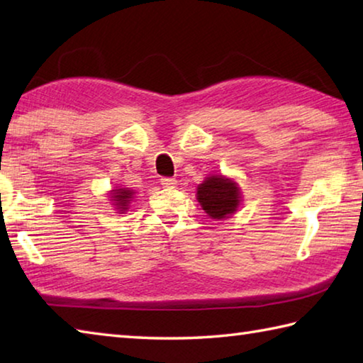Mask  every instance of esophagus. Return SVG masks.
Wrapping results in <instances>:
<instances>
[{"label":"esophagus","instance_id":"obj_1","mask_svg":"<svg viewBox=\"0 0 363 363\" xmlns=\"http://www.w3.org/2000/svg\"><path fill=\"white\" fill-rule=\"evenodd\" d=\"M160 182H162V186L163 187H174L176 184H177V181L174 179V177H162V179H160Z\"/></svg>","mask_w":363,"mask_h":363}]
</instances>
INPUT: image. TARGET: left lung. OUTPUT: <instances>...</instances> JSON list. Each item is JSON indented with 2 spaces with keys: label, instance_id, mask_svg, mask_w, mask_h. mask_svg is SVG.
Here are the masks:
<instances>
[{
  "label": "left lung",
  "instance_id": "left-lung-1",
  "mask_svg": "<svg viewBox=\"0 0 363 363\" xmlns=\"http://www.w3.org/2000/svg\"><path fill=\"white\" fill-rule=\"evenodd\" d=\"M196 200L203 206L208 216L213 219L227 218L240 203V194L235 182L225 179L223 176L206 177L203 184L196 189Z\"/></svg>",
  "mask_w": 363,
  "mask_h": 363
}]
</instances>
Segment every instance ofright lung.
Masks as SVG:
<instances>
[{"mask_svg": "<svg viewBox=\"0 0 363 363\" xmlns=\"http://www.w3.org/2000/svg\"><path fill=\"white\" fill-rule=\"evenodd\" d=\"M134 192L133 190H130V189H116V190H113V195H112V199L116 201L115 205H118L121 210H125V208L128 206V203H130V200L133 199V195Z\"/></svg>", "mask_w": 363, "mask_h": 363, "instance_id": "right-lung-1", "label": "right lung"}]
</instances>
